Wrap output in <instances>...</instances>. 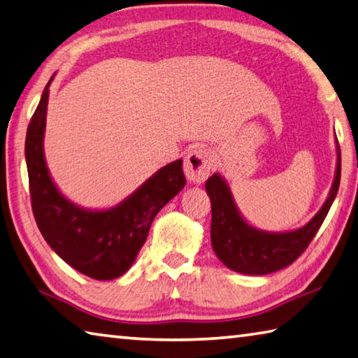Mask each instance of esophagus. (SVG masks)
<instances>
[{
  "instance_id": "obj_1",
  "label": "esophagus",
  "mask_w": 358,
  "mask_h": 358,
  "mask_svg": "<svg viewBox=\"0 0 358 358\" xmlns=\"http://www.w3.org/2000/svg\"><path fill=\"white\" fill-rule=\"evenodd\" d=\"M214 158L206 148H192L185 158V173L192 183H203L213 169Z\"/></svg>"
}]
</instances>
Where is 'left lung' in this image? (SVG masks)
Listing matches in <instances>:
<instances>
[{"label": "left lung", "instance_id": "1", "mask_svg": "<svg viewBox=\"0 0 358 358\" xmlns=\"http://www.w3.org/2000/svg\"><path fill=\"white\" fill-rule=\"evenodd\" d=\"M336 141V169L330 192L308 224L291 231L255 229L239 213L236 201L220 173L206 180L211 200V245L227 268L247 275H264L287 268L307 249L336 197L341 178V152Z\"/></svg>", "mask_w": 358, "mask_h": 358}]
</instances>
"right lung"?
<instances>
[{
	"mask_svg": "<svg viewBox=\"0 0 358 358\" xmlns=\"http://www.w3.org/2000/svg\"><path fill=\"white\" fill-rule=\"evenodd\" d=\"M50 78L28 125L24 157L32 213L48 245L71 268L95 280H113L131 268L162 206L183 189V159L169 162L131 196L108 210L78 206L57 189L43 153Z\"/></svg>",
	"mask_w": 358,
	"mask_h": 358,
	"instance_id": "1",
	"label": "right lung"
}]
</instances>
